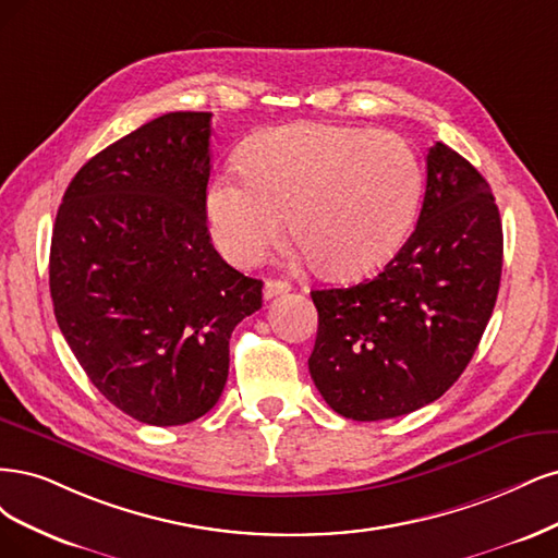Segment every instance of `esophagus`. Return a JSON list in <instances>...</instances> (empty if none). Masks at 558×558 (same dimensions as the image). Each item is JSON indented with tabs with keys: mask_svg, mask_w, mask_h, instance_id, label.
<instances>
[{
	"mask_svg": "<svg viewBox=\"0 0 558 558\" xmlns=\"http://www.w3.org/2000/svg\"><path fill=\"white\" fill-rule=\"evenodd\" d=\"M292 287L287 284V282H282V280H266L264 282V299H274V296H278V294H284V292H290Z\"/></svg>",
	"mask_w": 558,
	"mask_h": 558,
	"instance_id": "obj_1",
	"label": "esophagus"
}]
</instances>
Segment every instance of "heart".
I'll use <instances>...</instances> for the list:
<instances>
[{
    "instance_id": "heart-1",
    "label": "heart",
    "mask_w": 558,
    "mask_h": 558,
    "mask_svg": "<svg viewBox=\"0 0 558 558\" xmlns=\"http://www.w3.org/2000/svg\"><path fill=\"white\" fill-rule=\"evenodd\" d=\"M424 169L393 132L303 122L250 143L243 171L213 178L206 215L220 253L255 262L290 229L319 271L354 278L385 264L415 222Z\"/></svg>"
}]
</instances>
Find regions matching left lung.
<instances>
[{
	"label": "left lung",
	"instance_id": "1",
	"mask_svg": "<svg viewBox=\"0 0 558 558\" xmlns=\"http://www.w3.org/2000/svg\"><path fill=\"white\" fill-rule=\"evenodd\" d=\"M502 227L489 183L445 143L426 155L415 231L380 274L311 292L308 368L338 415L377 422L440 399L473 359L494 313Z\"/></svg>",
	"mask_w": 558,
	"mask_h": 558
}]
</instances>
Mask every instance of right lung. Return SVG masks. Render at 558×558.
Segmentation results:
<instances>
[{
    "instance_id": "obj_1",
    "label": "right lung",
    "mask_w": 558,
    "mask_h": 558,
    "mask_svg": "<svg viewBox=\"0 0 558 558\" xmlns=\"http://www.w3.org/2000/svg\"><path fill=\"white\" fill-rule=\"evenodd\" d=\"M213 113L155 118L95 155L52 227L60 331L106 399L153 426L199 420L229 375V338L262 308V280L210 243Z\"/></svg>"
}]
</instances>
